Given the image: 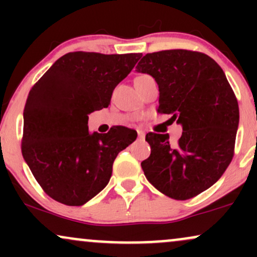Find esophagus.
<instances>
[{
	"label": "esophagus",
	"instance_id": "1",
	"mask_svg": "<svg viewBox=\"0 0 257 257\" xmlns=\"http://www.w3.org/2000/svg\"><path fill=\"white\" fill-rule=\"evenodd\" d=\"M138 138L140 139V140H144V139H145V132L138 131Z\"/></svg>",
	"mask_w": 257,
	"mask_h": 257
}]
</instances>
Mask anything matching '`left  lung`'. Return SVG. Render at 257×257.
I'll list each match as a JSON object with an SVG mask.
<instances>
[{
  "label": "left lung",
  "mask_w": 257,
  "mask_h": 257,
  "mask_svg": "<svg viewBox=\"0 0 257 257\" xmlns=\"http://www.w3.org/2000/svg\"><path fill=\"white\" fill-rule=\"evenodd\" d=\"M137 71L159 88V113L182 125L176 144L149 133L151 155L141 168L156 188L173 199L196 197L219 180L234 155L239 107L225 72L204 53L170 49L149 53Z\"/></svg>",
  "instance_id": "8db88e82"
}]
</instances>
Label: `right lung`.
Masks as SVG:
<instances>
[{"instance_id":"obj_1","label":"right lung","mask_w":257,"mask_h":257,"mask_svg":"<svg viewBox=\"0 0 257 257\" xmlns=\"http://www.w3.org/2000/svg\"><path fill=\"white\" fill-rule=\"evenodd\" d=\"M140 58L135 53H67L31 88L22 152L51 198L83 205L108 184L117 155L138 134L125 126L90 134L88 114L110 105L112 91Z\"/></svg>"}]
</instances>
